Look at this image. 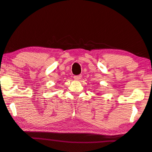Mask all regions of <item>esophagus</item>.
<instances>
[{"label": "esophagus", "instance_id": "obj_1", "mask_svg": "<svg viewBox=\"0 0 152 152\" xmlns=\"http://www.w3.org/2000/svg\"><path fill=\"white\" fill-rule=\"evenodd\" d=\"M82 76L81 75H78V76H74V79L76 80H79L80 79H81Z\"/></svg>", "mask_w": 152, "mask_h": 152}]
</instances>
